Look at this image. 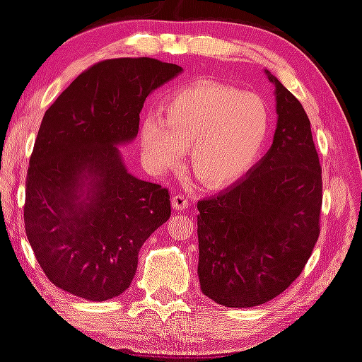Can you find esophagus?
<instances>
[{
	"label": "esophagus",
	"instance_id": "34e87169",
	"mask_svg": "<svg viewBox=\"0 0 362 362\" xmlns=\"http://www.w3.org/2000/svg\"><path fill=\"white\" fill-rule=\"evenodd\" d=\"M170 202H173V207L175 210H185L189 206L188 199L183 194H174L173 199H170Z\"/></svg>",
	"mask_w": 362,
	"mask_h": 362
}]
</instances>
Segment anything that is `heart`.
I'll use <instances>...</instances> for the list:
<instances>
[{
  "instance_id": "obj_1",
  "label": "heart",
  "mask_w": 362,
  "mask_h": 362,
  "mask_svg": "<svg viewBox=\"0 0 362 362\" xmlns=\"http://www.w3.org/2000/svg\"><path fill=\"white\" fill-rule=\"evenodd\" d=\"M271 112L255 93L220 83H198L163 106V120L148 115L141 150L155 174L179 168L189 150V168L207 187H228L245 175L264 147Z\"/></svg>"
}]
</instances>
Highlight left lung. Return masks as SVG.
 I'll return each mask as SVG.
<instances>
[{
    "label": "left lung",
    "instance_id": "1",
    "mask_svg": "<svg viewBox=\"0 0 362 362\" xmlns=\"http://www.w3.org/2000/svg\"><path fill=\"white\" fill-rule=\"evenodd\" d=\"M267 153L225 192L198 202L201 291L233 308L261 305L299 277L320 234L321 166L310 120L277 77Z\"/></svg>",
    "mask_w": 362,
    "mask_h": 362
}]
</instances>
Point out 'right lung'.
I'll return each mask as SVG.
<instances>
[{
	"instance_id": "1",
	"label": "right lung",
	"mask_w": 362,
	"mask_h": 362,
	"mask_svg": "<svg viewBox=\"0 0 362 362\" xmlns=\"http://www.w3.org/2000/svg\"><path fill=\"white\" fill-rule=\"evenodd\" d=\"M153 58L82 72L45 110L26 175L25 231L49 280L103 302L127 291L137 255L170 216L166 188L128 173L120 153L152 91L182 74Z\"/></svg>"
}]
</instances>
